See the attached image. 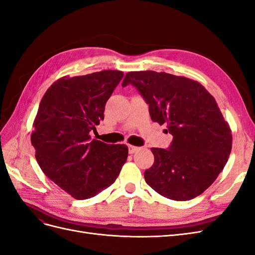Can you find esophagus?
Returning a JSON list of instances; mask_svg holds the SVG:
<instances>
[{
    "instance_id": "esophagus-1",
    "label": "esophagus",
    "mask_w": 255,
    "mask_h": 255,
    "mask_svg": "<svg viewBox=\"0 0 255 255\" xmlns=\"http://www.w3.org/2000/svg\"><path fill=\"white\" fill-rule=\"evenodd\" d=\"M138 150H139V148L138 146H135V145H128V153L129 154H134L135 152H137Z\"/></svg>"
}]
</instances>
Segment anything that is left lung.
<instances>
[{"mask_svg":"<svg viewBox=\"0 0 255 255\" xmlns=\"http://www.w3.org/2000/svg\"><path fill=\"white\" fill-rule=\"evenodd\" d=\"M132 85L149 105L151 119L167 125L173 139L167 149L152 148L153 166L144 180L159 195L187 201L201 195L225 168L232 134L213 96L196 81L165 72H128Z\"/></svg>","mask_w":255,"mask_h":255,"instance_id":"1","label":"left lung"}]
</instances>
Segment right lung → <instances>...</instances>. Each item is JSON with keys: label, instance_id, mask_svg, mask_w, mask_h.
Instances as JSON below:
<instances>
[{"label": "right lung", "instance_id": "right-lung-1", "mask_svg": "<svg viewBox=\"0 0 255 255\" xmlns=\"http://www.w3.org/2000/svg\"><path fill=\"white\" fill-rule=\"evenodd\" d=\"M123 72L103 70L60 79L45 92L34 121L32 144L43 173L79 200L95 197L117 179L128 150L126 144L91 139L104 119L105 104Z\"/></svg>", "mask_w": 255, "mask_h": 255}]
</instances>
